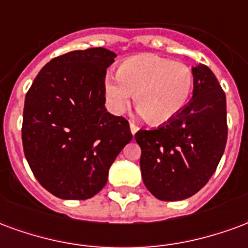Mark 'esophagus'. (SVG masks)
<instances>
[{
	"label": "esophagus",
	"mask_w": 248,
	"mask_h": 248,
	"mask_svg": "<svg viewBox=\"0 0 248 248\" xmlns=\"http://www.w3.org/2000/svg\"><path fill=\"white\" fill-rule=\"evenodd\" d=\"M139 131V126L135 124V123H131V132H132V135H135L136 132Z\"/></svg>",
	"instance_id": "1"
}]
</instances>
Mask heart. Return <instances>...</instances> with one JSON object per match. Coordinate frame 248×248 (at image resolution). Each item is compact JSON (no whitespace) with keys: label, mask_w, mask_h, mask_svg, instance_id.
<instances>
[{"label":"heart","mask_w":248,"mask_h":248,"mask_svg":"<svg viewBox=\"0 0 248 248\" xmlns=\"http://www.w3.org/2000/svg\"><path fill=\"white\" fill-rule=\"evenodd\" d=\"M194 86L191 68L157 55L126 59L117 68V77H107L104 93L115 113H123L135 99L142 115L152 124L173 120L190 99Z\"/></svg>","instance_id":"obj_1"}]
</instances>
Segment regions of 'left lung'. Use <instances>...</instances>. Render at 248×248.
<instances>
[{
  "mask_svg": "<svg viewBox=\"0 0 248 248\" xmlns=\"http://www.w3.org/2000/svg\"><path fill=\"white\" fill-rule=\"evenodd\" d=\"M193 97L173 120L135 135L142 181L161 201L194 196L214 174L227 141L226 95L205 64L191 68Z\"/></svg>",
  "mask_w": 248,
  "mask_h": 248,
  "instance_id": "1",
  "label": "left lung"
}]
</instances>
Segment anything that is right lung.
Listing matches in <instances>:
<instances>
[{"mask_svg":"<svg viewBox=\"0 0 248 248\" xmlns=\"http://www.w3.org/2000/svg\"><path fill=\"white\" fill-rule=\"evenodd\" d=\"M116 54H63L39 71L25 97L22 144L38 182L62 200H88L132 140L129 123L107 112L104 80Z\"/></svg>","mask_w":248,"mask_h":248,"instance_id":"1","label":"right lung"}]
</instances>
